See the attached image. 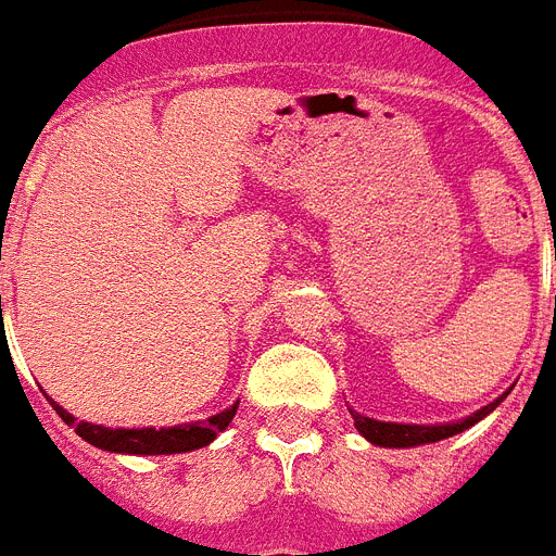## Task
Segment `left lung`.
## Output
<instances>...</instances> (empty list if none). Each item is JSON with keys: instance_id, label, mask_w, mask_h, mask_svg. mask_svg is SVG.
<instances>
[{"instance_id": "8db88e82", "label": "left lung", "mask_w": 556, "mask_h": 556, "mask_svg": "<svg viewBox=\"0 0 556 556\" xmlns=\"http://www.w3.org/2000/svg\"><path fill=\"white\" fill-rule=\"evenodd\" d=\"M505 397V395H502ZM500 397V401H502ZM500 401H493V404L482 406L479 413H473L465 421L456 424H439V427H418V424H392V421H375V418H366V415H357L352 409V418H355V427L361 430L364 439H369L371 444H378V447H415V444H430V441H441L450 439V435H456V432L467 430V427H473L476 421H482L484 415L493 413Z\"/></svg>"}]
</instances>
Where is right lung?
Returning a JSON list of instances; mask_svg holds the SVG:
<instances>
[{
  "label": "right lung",
  "instance_id": "add662e5",
  "mask_svg": "<svg viewBox=\"0 0 556 556\" xmlns=\"http://www.w3.org/2000/svg\"><path fill=\"white\" fill-rule=\"evenodd\" d=\"M54 404V401H51ZM233 404L225 413L213 415L207 421L181 424V427H167V430H155V427H143V430H112V427H100V424L74 421V415H68L60 404L54 409L60 413L65 424H72L74 432L86 439L89 444L109 453H135V456H164V453H187V450H199L204 444L216 439L218 432L225 430L227 424L233 421L236 415Z\"/></svg>",
  "mask_w": 556,
  "mask_h": 556
}]
</instances>
